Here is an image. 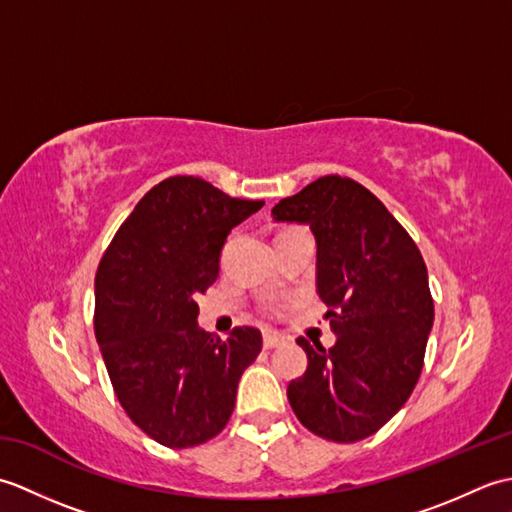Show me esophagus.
Returning a JSON list of instances; mask_svg holds the SVG:
<instances>
[{
  "instance_id": "obj_1",
  "label": "esophagus",
  "mask_w": 512,
  "mask_h": 512,
  "mask_svg": "<svg viewBox=\"0 0 512 512\" xmlns=\"http://www.w3.org/2000/svg\"><path fill=\"white\" fill-rule=\"evenodd\" d=\"M281 336H277V334H273V332H264V347L266 350H273V347H279L281 345Z\"/></svg>"
}]
</instances>
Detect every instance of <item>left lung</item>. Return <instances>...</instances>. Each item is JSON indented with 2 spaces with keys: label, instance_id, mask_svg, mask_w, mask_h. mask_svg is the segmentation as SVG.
<instances>
[{
  "label": "left lung",
  "instance_id": "1",
  "mask_svg": "<svg viewBox=\"0 0 512 512\" xmlns=\"http://www.w3.org/2000/svg\"><path fill=\"white\" fill-rule=\"evenodd\" d=\"M308 224L317 242V292L336 343L297 341L308 356L288 385L292 411L332 442L369 438L416 387L433 328L427 266L409 233L363 184L323 176L273 209Z\"/></svg>",
  "mask_w": 512,
  "mask_h": 512
}]
</instances>
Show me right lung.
Here are the masks:
<instances>
[{
	"instance_id": "add662e5",
	"label": "right lung",
	"mask_w": 512,
	"mask_h": 512,
	"mask_svg": "<svg viewBox=\"0 0 512 512\" xmlns=\"http://www.w3.org/2000/svg\"><path fill=\"white\" fill-rule=\"evenodd\" d=\"M193 176L162 180L118 228L94 281V332L127 416L169 449L215 438L231 418L262 332L198 325L195 297L220 273L228 233L262 209Z\"/></svg>"
}]
</instances>
